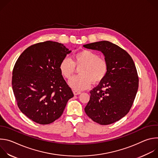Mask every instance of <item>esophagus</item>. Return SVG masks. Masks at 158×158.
I'll return each instance as SVG.
<instances>
[{"instance_id": "1", "label": "esophagus", "mask_w": 158, "mask_h": 158, "mask_svg": "<svg viewBox=\"0 0 158 158\" xmlns=\"http://www.w3.org/2000/svg\"><path fill=\"white\" fill-rule=\"evenodd\" d=\"M73 93L75 96L76 95H79L80 94H81V91H76V90H74V91H73Z\"/></svg>"}]
</instances>
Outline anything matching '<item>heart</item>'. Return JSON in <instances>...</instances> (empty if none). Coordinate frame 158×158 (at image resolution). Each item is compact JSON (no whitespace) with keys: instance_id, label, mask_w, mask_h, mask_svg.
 Segmentation results:
<instances>
[{"instance_id":"obj_1","label":"heart","mask_w":158,"mask_h":158,"mask_svg":"<svg viewBox=\"0 0 158 158\" xmlns=\"http://www.w3.org/2000/svg\"><path fill=\"white\" fill-rule=\"evenodd\" d=\"M82 67L80 75L73 78L69 85L75 90H84L91 86L92 82L97 84L102 81L108 71L107 61L99 57V55L92 51L82 50L73 56V60L69 57L64 58L59 64V71L62 76L70 79L76 72V67Z\"/></svg>"}]
</instances>
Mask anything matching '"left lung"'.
Returning <instances> with one entry per match:
<instances>
[{
    "label": "left lung",
    "mask_w": 158,
    "mask_h": 158,
    "mask_svg": "<svg viewBox=\"0 0 158 158\" xmlns=\"http://www.w3.org/2000/svg\"><path fill=\"white\" fill-rule=\"evenodd\" d=\"M83 46L101 51L108 64L104 79L90 91L85 112L101 125L112 124L128 113L136 98L139 85L136 66L125 50L110 42L99 41Z\"/></svg>",
    "instance_id": "obj_1"
}]
</instances>
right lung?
Here are the masks:
<instances>
[{
	"label": "right lung",
	"instance_id": "1",
	"mask_svg": "<svg viewBox=\"0 0 158 158\" xmlns=\"http://www.w3.org/2000/svg\"><path fill=\"white\" fill-rule=\"evenodd\" d=\"M71 51L62 44L46 41L27 48L17 60L12 85L22 113L40 124H49L62 114L74 96L59 71V64Z\"/></svg>",
	"mask_w": 158,
	"mask_h": 158
}]
</instances>
